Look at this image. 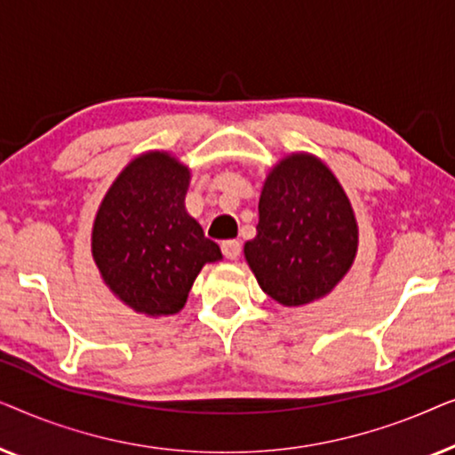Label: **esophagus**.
Returning a JSON list of instances; mask_svg holds the SVG:
<instances>
[{
	"label": "esophagus",
	"instance_id": "34e87169",
	"mask_svg": "<svg viewBox=\"0 0 455 455\" xmlns=\"http://www.w3.org/2000/svg\"><path fill=\"white\" fill-rule=\"evenodd\" d=\"M221 252L226 259L235 260L242 252V244L238 240H226V242H221Z\"/></svg>",
	"mask_w": 455,
	"mask_h": 455
}]
</instances>
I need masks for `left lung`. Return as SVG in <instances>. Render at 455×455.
Listing matches in <instances>:
<instances>
[{"label": "left lung", "mask_w": 455, "mask_h": 455, "mask_svg": "<svg viewBox=\"0 0 455 455\" xmlns=\"http://www.w3.org/2000/svg\"><path fill=\"white\" fill-rule=\"evenodd\" d=\"M356 248V217L331 170L308 153L279 161L260 192L257 235L244 244L260 290L283 307L319 300L350 269Z\"/></svg>", "instance_id": "8db88e82"}]
</instances>
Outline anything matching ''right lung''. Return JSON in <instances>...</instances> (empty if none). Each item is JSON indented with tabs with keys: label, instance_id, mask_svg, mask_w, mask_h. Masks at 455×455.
Listing matches in <instances>:
<instances>
[{
	"label": "right lung",
	"instance_id": "add662e5",
	"mask_svg": "<svg viewBox=\"0 0 455 455\" xmlns=\"http://www.w3.org/2000/svg\"><path fill=\"white\" fill-rule=\"evenodd\" d=\"M190 170L164 151L130 161L92 223V259L103 282L136 313L176 315L207 263L221 259L184 198Z\"/></svg>",
	"mask_w": 455,
	"mask_h": 455
}]
</instances>
